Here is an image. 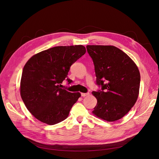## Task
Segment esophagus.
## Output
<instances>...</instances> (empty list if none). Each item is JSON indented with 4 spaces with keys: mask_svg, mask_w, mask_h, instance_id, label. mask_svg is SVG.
<instances>
[{
    "mask_svg": "<svg viewBox=\"0 0 159 159\" xmlns=\"http://www.w3.org/2000/svg\"><path fill=\"white\" fill-rule=\"evenodd\" d=\"M89 94V93H81V96H82V97H85V96L88 95Z\"/></svg>",
    "mask_w": 159,
    "mask_h": 159,
    "instance_id": "obj_1",
    "label": "esophagus"
}]
</instances>
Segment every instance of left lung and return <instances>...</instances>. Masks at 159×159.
<instances>
[{
	"instance_id": "obj_1",
	"label": "left lung",
	"mask_w": 159,
	"mask_h": 159,
	"mask_svg": "<svg viewBox=\"0 0 159 159\" xmlns=\"http://www.w3.org/2000/svg\"><path fill=\"white\" fill-rule=\"evenodd\" d=\"M93 61L96 83L102 89L93 91L98 100L93 113L107 121L125 115L136 103L140 88V72L125 53L113 46L88 45Z\"/></svg>"
}]
</instances>
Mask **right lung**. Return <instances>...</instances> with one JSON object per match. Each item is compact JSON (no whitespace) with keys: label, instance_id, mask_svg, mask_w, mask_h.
Returning a JSON list of instances; mask_svg holds the SVG:
<instances>
[{"label":"right lung","instance_id":"1","mask_svg":"<svg viewBox=\"0 0 159 159\" xmlns=\"http://www.w3.org/2000/svg\"><path fill=\"white\" fill-rule=\"evenodd\" d=\"M82 45L56 46L34 55L26 62L20 80V95L34 117L48 125L64 121L81 96L61 88L70 66L85 54Z\"/></svg>","mask_w":159,"mask_h":159}]
</instances>
